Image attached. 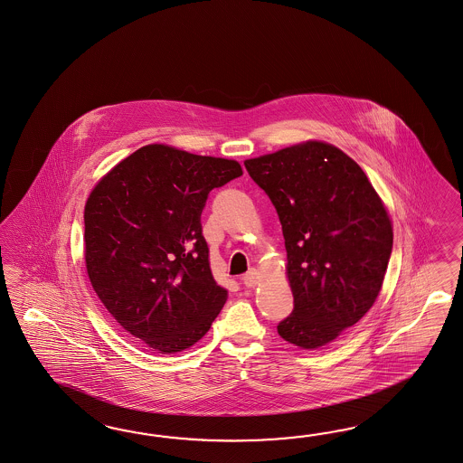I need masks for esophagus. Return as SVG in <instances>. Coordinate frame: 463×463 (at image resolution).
I'll return each instance as SVG.
<instances>
[{
	"label": "esophagus",
	"mask_w": 463,
	"mask_h": 463,
	"mask_svg": "<svg viewBox=\"0 0 463 463\" xmlns=\"http://www.w3.org/2000/svg\"><path fill=\"white\" fill-rule=\"evenodd\" d=\"M259 280H260V272L255 270V269H251V270H249V272L241 277V282H243V285H247V287H253V285L259 284Z\"/></svg>",
	"instance_id": "34e87169"
}]
</instances>
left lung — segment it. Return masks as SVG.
I'll use <instances>...</instances> for the list:
<instances>
[{"mask_svg":"<svg viewBox=\"0 0 463 463\" xmlns=\"http://www.w3.org/2000/svg\"><path fill=\"white\" fill-rule=\"evenodd\" d=\"M284 233L294 310L287 343L317 349L361 319L380 294L392 230L364 171L331 144H298L245 161Z\"/></svg>","mask_w":463,"mask_h":463,"instance_id":"obj_1","label":"left lung"}]
</instances>
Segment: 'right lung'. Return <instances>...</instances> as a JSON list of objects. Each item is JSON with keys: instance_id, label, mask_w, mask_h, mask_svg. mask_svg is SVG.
<instances>
[{"instance_id": "right-lung-1", "label": "right lung", "mask_w": 463, "mask_h": 463, "mask_svg": "<svg viewBox=\"0 0 463 463\" xmlns=\"http://www.w3.org/2000/svg\"><path fill=\"white\" fill-rule=\"evenodd\" d=\"M241 175L237 161L149 144L107 173L87 200L85 265L95 294L161 354L198 343L225 306L202 213L210 191Z\"/></svg>"}]
</instances>
